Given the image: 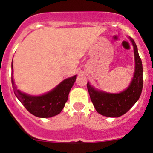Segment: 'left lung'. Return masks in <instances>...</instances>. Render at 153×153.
<instances>
[{
	"mask_svg": "<svg viewBox=\"0 0 153 153\" xmlns=\"http://www.w3.org/2000/svg\"><path fill=\"white\" fill-rule=\"evenodd\" d=\"M134 48L135 69L133 79L126 90L118 94L100 92L87 83L90 99L97 112L106 117L117 118L126 113L140 98L143 88V67L138 49L133 39L130 38Z\"/></svg>",
	"mask_w": 153,
	"mask_h": 153,
	"instance_id": "obj_1",
	"label": "left lung"
}]
</instances>
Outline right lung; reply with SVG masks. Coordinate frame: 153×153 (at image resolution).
<instances>
[{"instance_id":"right-lung-1","label":"right lung","mask_w":153,"mask_h":153,"mask_svg":"<svg viewBox=\"0 0 153 153\" xmlns=\"http://www.w3.org/2000/svg\"><path fill=\"white\" fill-rule=\"evenodd\" d=\"M75 79L76 75H74L63 81L55 89L45 95L31 96L17 89L12 73V85L15 96L31 114L38 118H50L61 112L67 101L69 91Z\"/></svg>"}]
</instances>
